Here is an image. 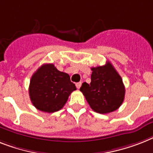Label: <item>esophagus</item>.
Here are the masks:
<instances>
[{
  "mask_svg": "<svg viewBox=\"0 0 153 153\" xmlns=\"http://www.w3.org/2000/svg\"><path fill=\"white\" fill-rule=\"evenodd\" d=\"M75 85H76L77 89H80L81 85H82V82H77L76 84H75Z\"/></svg>",
  "mask_w": 153,
  "mask_h": 153,
  "instance_id": "esophagus-1",
  "label": "esophagus"
}]
</instances>
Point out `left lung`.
Segmentation results:
<instances>
[{
	"label": "left lung",
	"mask_w": 153,
	"mask_h": 153,
	"mask_svg": "<svg viewBox=\"0 0 153 153\" xmlns=\"http://www.w3.org/2000/svg\"><path fill=\"white\" fill-rule=\"evenodd\" d=\"M91 82H83L80 91L94 111L107 114L115 111L123 104L125 87L123 79L110 62L92 68Z\"/></svg>",
	"instance_id": "1"
}]
</instances>
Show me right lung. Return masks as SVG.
<instances>
[{"label": "right lung", "mask_w": 153, "mask_h": 153, "mask_svg": "<svg viewBox=\"0 0 153 153\" xmlns=\"http://www.w3.org/2000/svg\"><path fill=\"white\" fill-rule=\"evenodd\" d=\"M75 89L69 74L57 70L54 64H45L32 75L29 95L36 108L52 113L60 110Z\"/></svg>", "instance_id": "1"}]
</instances>
